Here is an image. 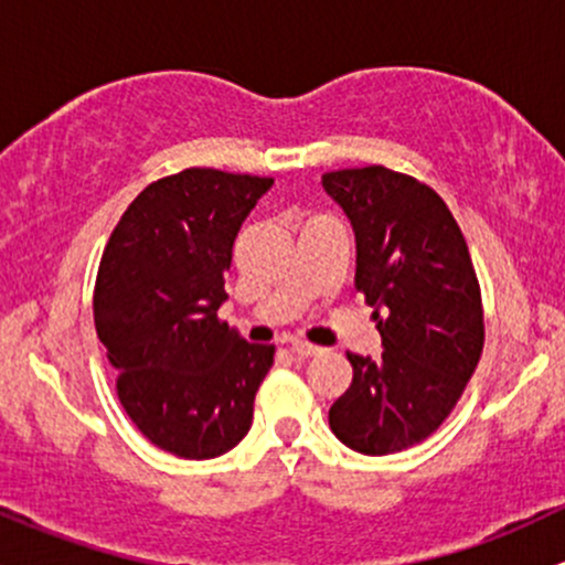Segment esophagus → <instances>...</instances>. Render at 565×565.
Returning a JSON list of instances; mask_svg holds the SVG:
<instances>
[{
	"mask_svg": "<svg viewBox=\"0 0 565 565\" xmlns=\"http://www.w3.org/2000/svg\"><path fill=\"white\" fill-rule=\"evenodd\" d=\"M289 349H292L298 358H317V354L322 352V349L313 347V343H306V341H292V343H289Z\"/></svg>",
	"mask_w": 565,
	"mask_h": 565,
	"instance_id": "obj_1",
	"label": "esophagus"
}]
</instances>
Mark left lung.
<instances>
[{
    "label": "left lung",
    "instance_id": "8db88e82",
    "mask_svg": "<svg viewBox=\"0 0 565 565\" xmlns=\"http://www.w3.org/2000/svg\"><path fill=\"white\" fill-rule=\"evenodd\" d=\"M322 186L354 230V287L376 308L384 349L376 360L347 354L354 379L330 427L354 452H401L447 419L477 367V273L455 216L425 183L373 164L322 175Z\"/></svg>",
    "mask_w": 565,
    "mask_h": 565
}]
</instances>
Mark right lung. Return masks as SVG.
I'll use <instances>...</instances> for the list:
<instances>
[{
	"mask_svg": "<svg viewBox=\"0 0 565 565\" xmlns=\"http://www.w3.org/2000/svg\"><path fill=\"white\" fill-rule=\"evenodd\" d=\"M273 178L192 168L146 186L99 263L94 328L118 401L142 436L183 460L243 441L276 349L218 322L241 224Z\"/></svg>",
	"mask_w": 565,
	"mask_h": 565,
	"instance_id": "obj_1",
	"label": "right lung"
}]
</instances>
